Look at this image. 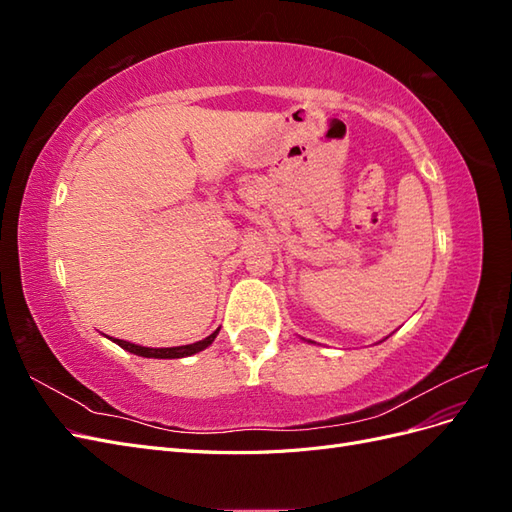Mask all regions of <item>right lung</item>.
Returning <instances> with one entry per match:
<instances>
[{
  "instance_id": "right-lung-1",
  "label": "right lung",
  "mask_w": 512,
  "mask_h": 512,
  "mask_svg": "<svg viewBox=\"0 0 512 512\" xmlns=\"http://www.w3.org/2000/svg\"><path fill=\"white\" fill-rule=\"evenodd\" d=\"M220 329L213 331L209 337L200 339V342H194V344H188V346H175V348H147V346H138V344H132V342H123V339H115V337H108L111 342H115L117 346H121L123 350H128L136 356H145V359H183V356H192L200 350H205L213 344V339L218 337Z\"/></svg>"
}]
</instances>
